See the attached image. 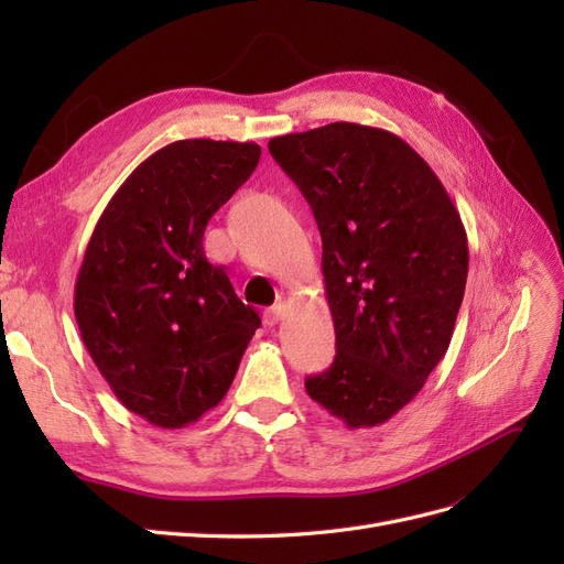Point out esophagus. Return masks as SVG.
I'll return each instance as SVG.
<instances>
[{
  "instance_id": "34e87169",
  "label": "esophagus",
  "mask_w": 564,
  "mask_h": 564,
  "mask_svg": "<svg viewBox=\"0 0 564 564\" xmlns=\"http://www.w3.org/2000/svg\"><path fill=\"white\" fill-rule=\"evenodd\" d=\"M282 315H284V305L282 303H278V305H272V308H268L265 313H263V319H265V324H278L280 319H282Z\"/></svg>"
}]
</instances>
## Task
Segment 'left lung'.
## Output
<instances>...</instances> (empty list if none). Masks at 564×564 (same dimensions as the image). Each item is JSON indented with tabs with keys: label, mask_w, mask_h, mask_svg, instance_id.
I'll use <instances>...</instances> for the list:
<instances>
[{
	"label": "left lung",
	"mask_w": 564,
	"mask_h": 564,
	"mask_svg": "<svg viewBox=\"0 0 564 564\" xmlns=\"http://www.w3.org/2000/svg\"><path fill=\"white\" fill-rule=\"evenodd\" d=\"M268 150L322 235L336 357L305 392L348 429L386 423L449 348L468 278L466 228L433 169L386 129L334 122L278 135Z\"/></svg>",
	"instance_id": "1"
}]
</instances>
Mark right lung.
Wrapping results in <instances>:
<instances>
[{"instance_id": "1", "label": "right lung", "mask_w": 564, "mask_h": 564, "mask_svg": "<svg viewBox=\"0 0 564 564\" xmlns=\"http://www.w3.org/2000/svg\"><path fill=\"white\" fill-rule=\"evenodd\" d=\"M261 160L256 143L187 139L133 169L100 214L75 282L94 365L129 412L183 429L235 379L261 317L202 240Z\"/></svg>"}]
</instances>
